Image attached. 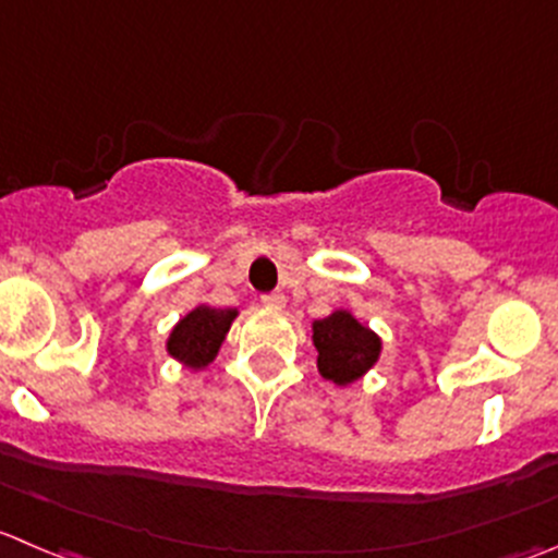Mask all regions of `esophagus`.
Listing matches in <instances>:
<instances>
[{
    "label": "esophagus",
    "instance_id": "1",
    "mask_svg": "<svg viewBox=\"0 0 558 558\" xmlns=\"http://www.w3.org/2000/svg\"><path fill=\"white\" fill-rule=\"evenodd\" d=\"M262 302L267 307H275V311H280V307H286V294H283V291H272V294H264Z\"/></svg>",
    "mask_w": 558,
    "mask_h": 558
}]
</instances>
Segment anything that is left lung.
<instances>
[{
  "instance_id": "1",
  "label": "left lung",
  "mask_w": 558,
  "mask_h": 558,
  "mask_svg": "<svg viewBox=\"0 0 558 558\" xmlns=\"http://www.w3.org/2000/svg\"><path fill=\"white\" fill-rule=\"evenodd\" d=\"M311 332L318 351V373L338 387L360 381L381 356V338L345 307L316 318Z\"/></svg>"
}]
</instances>
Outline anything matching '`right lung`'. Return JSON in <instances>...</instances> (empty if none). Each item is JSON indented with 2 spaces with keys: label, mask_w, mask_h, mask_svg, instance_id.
<instances>
[{
  "label": "right lung",
  "mask_w": 558,
  "mask_h": 558,
  "mask_svg": "<svg viewBox=\"0 0 558 558\" xmlns=\"http://www.w3.org/2000/svg\"><path fill=\"white\" fill-rule=\"evenodd\" d=\"M236 316L240 311L234 307L196 305L171 327L169 338H166V351L180 365L191 367V371H204L215 362Z\"/></svg>",
  "instance_id": "right-lung-1"
}]
</instances>
